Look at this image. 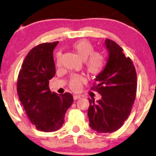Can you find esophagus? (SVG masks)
Returning <instances> with one entry per match:
<instances>
[{"label":"esophagus","mask_w":156,"mask_h":156,"mask_svg":"<svg viewBox=\"0 0 156 156\" xmlns=\"http://www.w3.org/2000/svg\"><path fill=\"white\" fill-rule=\"evenodd\" d=\"M80 98H81L80 95H74V100H79V99H80Z\"/></svg>","instance_id":"esophagus-1"}]
</instances>
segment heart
I'll list each match as a JSON object with an SVG mask.
<instances>
[{"instance_id":"1","label":"heart","mask_w":156,"mask_h":156,"mask_svg":"<svg viewBox=\"0 0 156 156\" xmlns=\"http://www.w3.org/2000/svg\"><path fill=\"white\" fill-rule=\"evenodd\" d=\"M73 51L84 61V66L87 72L92 76H98L105 69L106 66V58L101 52L94 51V47L90 41L80 39L74 42L72 45ZM56 64L60 66L61 53L56 54ZM85 82V78L81 75L74 74L70 77L69 87L74 92H79L82 89L83 83Z\"/></svg>"}]
</instances>
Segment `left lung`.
Returning <instances> with one entry per match:
<instances>
[{"label":"left lung","instance_id":"left-lung-1","mask_svg":"<svg viewBox=\"0 0 156 156\" xmlns=\"http://www.w3.org/2000/svg\"><path fill=\"white\" fill-rule=\"evenodd\" d=\"M110 56L108 64L96 76L91 90L102 95L94 102L89 99L90 126L98 133H112L120 129L128 118L137 92V74L130 57L122 53L116 42L106 38Z\"/></svg>","mask_w":156,"mask_h":156}]
</instances>
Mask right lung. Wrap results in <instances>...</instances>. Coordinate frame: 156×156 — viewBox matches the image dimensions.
I'll return each mask as SVG.
<instances>
[{"label":"right lung","instance_id":"obj_1","mask_svg":"<svg viewBox=\"0 0 156 156\" xmlns=\"http://www.w3.org/2000/svg\"><path fill=\"white\" fill-rule=\"evenodd\" d=\"M58 41L43 43L31 49L19 71L17 92L29 120L37 130L54 132L64 122L66 110L73 103L72 94L58 96L50 90L55 75L53 50Z\"/></svg>","mask_w":156,"mask_h":156}]
</instances>
